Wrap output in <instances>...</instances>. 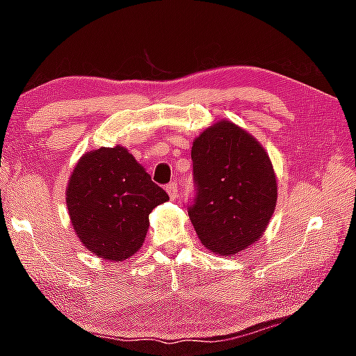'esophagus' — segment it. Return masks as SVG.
Instances as JSON below:
<instances>
[{
    "label": "esophagus",
    "instance_id": "1",
    "mask_svg": "<svg viewBox=\"0 0 356 356\" xmlns=\"http://www.w3.org/2000/svg\"><path fill=\"white\" fill-rule=\"evenodd\" d=\"M166 193L168 195H170V197L171 200H174V197H177V184L176 182H171V184H168L166 185Z\"/></svg>",
    "mask_w": 356,
    "mask_h": 356
}]
</instances>
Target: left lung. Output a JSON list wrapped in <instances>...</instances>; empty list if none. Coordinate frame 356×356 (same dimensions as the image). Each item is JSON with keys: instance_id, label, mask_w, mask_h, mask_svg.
I'll list each match as a JSON object with an SVG mask.
<instances>
[{"instance_id": "1", "label": "left lung", "mask_w": 356, "mask_h": 356, "mask_svg": "<svg viewBox=\"0 0 356 356\" xmlns=\"http://www.w3.org/2000/svg\"><path fill=\"white\" fill-rule=\"evenodd\" d=\"M197 195L188 207L201 243L234 256L254 245L273 216L278 184L262 144L231 120H218L191 147Z\"/></svg>"}]
</instances>
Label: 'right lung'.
I'll return each instance as SVG.
<instances>
[{"label":"right lung","instance_id":"obj_1","mask_svg":"<svg viewBox=\"0 0 356 356\" xmlns=\"http://www.w3.org/2000/svg\"><path fill=\"white\" fill-rule=\"evenodd\" d=\"M168 200L119 144L83 154L65 188L75 236L88 251L110 262L136 254L146 238L149 213Z\"/></svg>","mask_w":356,"mask_h":356}]
</instances>
